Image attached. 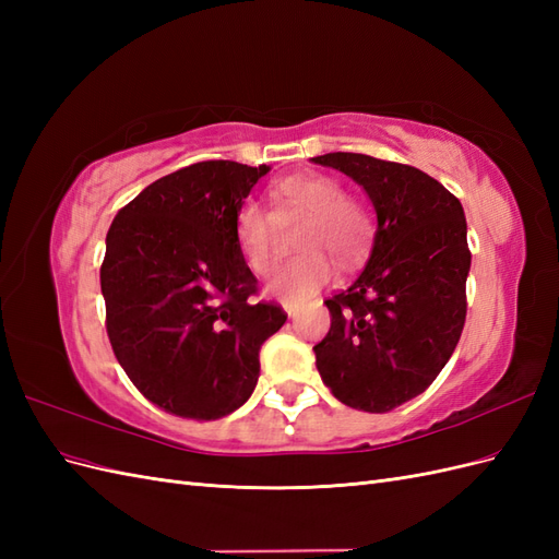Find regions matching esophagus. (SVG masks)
I'll return each instance as SVG.
<instances>
[{
    "label": "esophagus",
    "instance_id": "esophagus-1",
    "mask_svg": "<svg viewBox=\"0 0 559 559\" xmlns=\"http://www.w3.org/2000/svg\"><path fill=\"white\" fill-rule=\"evenodd\" d=\"M282 308H284V312L289 314V317H296V312H298V306H296V302H289V300L282 302Z\"/></svg>",
    "mask_w": 559,
    "mask_h": 559
}]
</instances>
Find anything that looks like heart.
Segmentation results:
<instances>
[{"mask_svg":"<svg viewBox=\"0 0 559 559\" xmlns=\"http://www.w3.org/2000/svg\"><path fill=\"white\" fill-rule=\"evenodd\" d=\"M286 207L308 214L298 233V249H306L294 261L275 267L265 282V292L280 300L300 302L317 294L333 277V259L345 265L357 263L368 242V216L349 200L337 179L326 175H292L277 183ZM235 238L245 263L253 273H265L275 263L273 216L259 202H245L235 216Z\"/></svg>","mask_w":559,"mask_h":559,"instance_id":"heart-1","label":"heart"}]
</instances>
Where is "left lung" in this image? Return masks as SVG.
<instances>
[{
    "mask_svg": "<svg viewBox=\"0 0 559 559\" xmlns=\"http://www.w3.org/2000/svg\"><path fill=\"white\" fill-rule=\"evenodd\" d=\"M312 163L357 181L378 216L361 275L326 300L317 370L349 408L389 413L425 392L460 343L471 270L462 202L411 165L345 151Z\"/></svg>",
    "mask_w": 559,
    "mask_h": 559,
    "instance_id": "8db88e82",
    "label": "left lung"
}]
</instances>
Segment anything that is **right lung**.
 I'll return each mask as SVG.
<instances>
[{
    "instance_id": "add662e5",
    "label": "right lung",
    "mask_w": 559,
    "mask_h": 559,
    "mask_svg": "<svg viewBox=\"0 0 559 559\" xmlns=\"http://www.w3.org/2000/svg\"><path fill=\"white\" fill-rule=\"evenodd\" d=\"M267 165L205 160L160 177L116 214L99 284L118 364L165 413L218 419L259 382V352L286 314L251 302L235 216Z\"/></svg>"
}]
</instances>
